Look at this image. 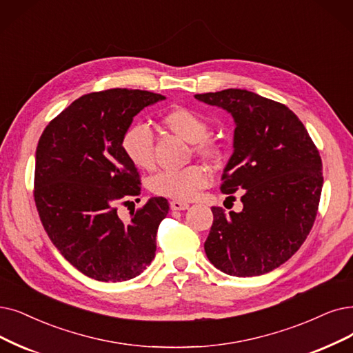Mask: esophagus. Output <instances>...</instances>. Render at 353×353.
Segmentation results:
<instances>
[{"label":"esophagus","mask_w":353,"mask_h":353,"mask_svg":"<svg viewBox=\"0 0 353 353\" xmlns=\"http://www.w3.org/2000/svg\"><path fill=\"white\" fill-rule=\"evenodd\" d=\"M188 207H190V204L182 203V201H179V200L171 201V210H174V211H182V210H187Z\"/></svg>","instance_id":"34e87169"}]
</instances>
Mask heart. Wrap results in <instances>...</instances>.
Instances as JSON below:
<instances>
[{"label": "heart", "instance_id": "obj_1", "mask_svg": "<svg viewBox=\"0 0 353 353\" xmlns=\"http://www.w3.org/2000/svg\"><path fill=\"white\" fill-rule=\"evenodd\" d=\"M168 130L195 145V152L205 159L219 157L220 146L208 137V121L191 108L174 107L161 119ZM121 150L139 169H150L154 163L153 134L145 124H133L121 136ZM210 182L208 169L201 165H191L179 171H161L149 181L153 194L175 200H191Z\"/></svg>", "mask_w": 353, "mask_h": 353}]
</instances>
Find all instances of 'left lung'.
Wrapping results in <instances>:
<instances>
[{"mask_svg":"<svg viewBox=\"0 0 353 353\" xmlns=\"http://www.w3.org/2000/svg\"><path fill=\"white\" fill-rule=\"evenodd\" d=\"M234 120L233 154L223 194L242 190V211L213 207L205 255L221 272L256 276L287 262L316 220L323 188L321 158L304 124L284 104L248 90L196 94ZM233 199V196H228Z\"/></svg>","mask_w":353,"mask_h":353,"instance_id":"left-lung-1","label":"left lung"}]
</instances>
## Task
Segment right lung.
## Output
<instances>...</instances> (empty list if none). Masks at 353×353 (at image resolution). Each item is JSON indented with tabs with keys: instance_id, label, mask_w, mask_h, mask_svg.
Instances as JSON below:
<instances>
[{
	"instance_id": "1",
	"label": "right lung",
	"mask_w": 353,
	"mask_h": 353,
	"mask_svg": "<svg viewBox=\"0 0 353 353\" xmlns=\"http://www.w3.org/2000/svg\"><path fill=\"white\" fill-rule=\"evenodd\" d=\"M161 94L114 88L79 97L53 119L36 149L34 201L41 224L62 256L103 283L142 274L154 258L157 233L169 204L153 196L117 214L125 196L140 194L136 166L124 157L121 136Z\"/></svg>"
}]
</instances>
